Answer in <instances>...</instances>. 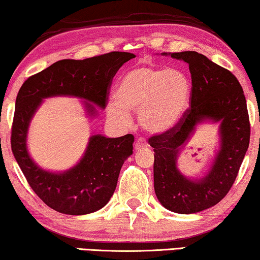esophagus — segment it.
Here are the masks:
<instances>
[{
	"label": "esophagus",
	"instance_id": "1",
	"mask_svg": "<svg viewBox=\"0 0 260 260\" xmlns=\"http://www.w3.org/2000/svg\"><path fill=\"white\" fill-rule=\"evenodd\" d=\"M148 147V143H145V142L140 138V140L136 141V143H135V150H140V149H143V148H147Z\"/></svg>",
	"mask_w": 260,
	"mask_h": 260
}]
</instances>
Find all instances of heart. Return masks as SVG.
Wrapping results in <instances>:
<instances>
[{"instance_id":"obj_1","label":"heart","mask_w":260,"mask_h":260,"mask_svg":"<svg viewBox=\"0 0 260 260\" xmlns=\"http://www.w3.org/2000/svg\"><path fill=\"white\" fill-rule=\"evenodd\" d=\"M191 85L182 71L141 65L117 81L108 103V118L118 125H129L130 112H138L142 129L151 135L172 131L182 118L189 103Z\"/></svg>"}]
</instances>
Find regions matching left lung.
Masks as SVG:
<instances>
[{"mask_svg":"<svg viewBox=\"0 0 260 260\" xmlns=\"http://www.w3.org/2000/svg\"><path fill=\"white\" fill-rule=\"evenodd\" d=\"M189 65L190 109L172 131L152 136L154 188L163 207L193 214L215 206L232 187L250 143V120L241 85L230 71L194 51L162 53ZM219 123V149L204 177L188 178L177 159L198 125Z\"/></svg>","mask_w":260,"mask_h":260,"instance_id":"1","label":"left lung"}]
</instances>
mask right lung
<instances>
[{"mask_svg":"<svg viewBox=\"0 0 260 260\" xmlns=\"http://www.w3.org/2000/svg\"><path fill=\"white\" fill-rule=\"evenodd\" d=\"M135 58L127 52H111L84 60L65 59L28 78L15 103L12 150L17 165L35 194L54 211L69 215L97 212L110 201L116 189L123 163L133 155L131 134L109 138L101 134L88 138L79 162L63 172L41 168L27 147L31 119L44 99L74 97L81 99L88 118L104 109L113 76L124 62Z\"/></svg>","mask_w":260,"mask_h":260,"instance_id":"right-lung-1","label":"right lung"}]
</instances>
